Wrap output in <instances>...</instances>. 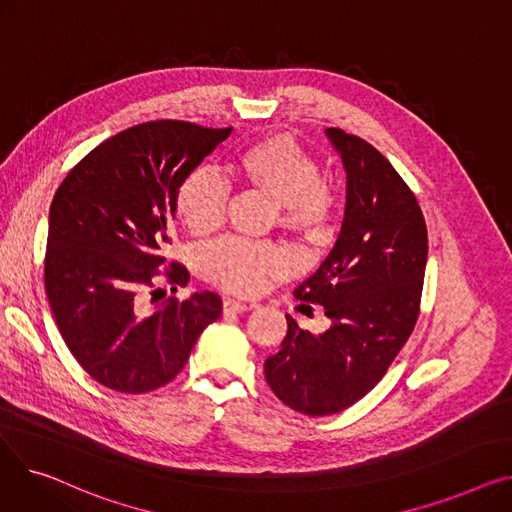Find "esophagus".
<instances>
[{
	"instance_id": "esophagus-1",
	"label": "esophagus",
	"mask_w": 512,
	"mask_h": 512,
	"mask_svg": "<svg viewBox=\"0 0 512 512\" xmlns=\"http://www.w3.org/2000/svg\"><path fill=\"white\" fill-rule=\"evenodd\" d=\"M249 309H251V305H247V303H240V301H234V299L224 301V311L226 313H245Z\"/></svg>"
}]
</instances>
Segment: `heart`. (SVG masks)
I'll return each mask as SVG.
<instances>
[{
  "label": "heart",
  "mask_w": 512,
  "mask_h": 512,
  "mask_svg": "<svg viewBox=\"0 0 512 512\" xmlns=\"http://www.w3.org/2000/svg\"><path fill=\"white\" fill-rule=\"evenodd\" d=\"M230 180L251 188L276 205V222L305 245H319L336 220L338 195L311 153L286 134H270L242 149L228 166ZM226 182L211 170L188 174L176 191V213L195 236H207L224 222ZM286 265V257L267 242L224 240L203 257L209 282L236 294H255Z\"/></svg>",
  "instance_id": "1"
}]
</instances>
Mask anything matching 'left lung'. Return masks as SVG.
I'll return each instance as SVG.
<instances>
[{"instance_id":"left-lung-1","label":"left lung","mask_w":512,"mask_h":512,"mask_svg":"<svg viewBox=\"0 0 512 512\" xmlns=\"http://www.w3.org/2000/svg\"><path fill=\"white\" fill-rule=\"evenodd\" d=\"M346 168V209L334 249L294 290L324 305L332 328L313 334L286 315L265 380L290 409L334 415L378 384L409 340L421 305L427 226L409 184L357 134L328 128Z\"/></svg>"}]
</instances>
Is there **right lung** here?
<instances>
[{"label":"right lung","mask_w":512,"mask_h":512,"mask_svg":"<svg viewBox=\"0 0 512 512\" xmlns=\"http://www.w3.org/2000/svg\"><path fill=\"white\" fill-rule=\"evenodd\" d=\"M230 132L184 120L137 124L87 153L53 195L45 292L70 353L105 388L143 394L172 382L222 315L209 290L153 309L145 297L161 292L159 282L176 290L191 278L164 257L176 191Z\"/></svg>","instance_id":"obj_1"}]
</instances>
